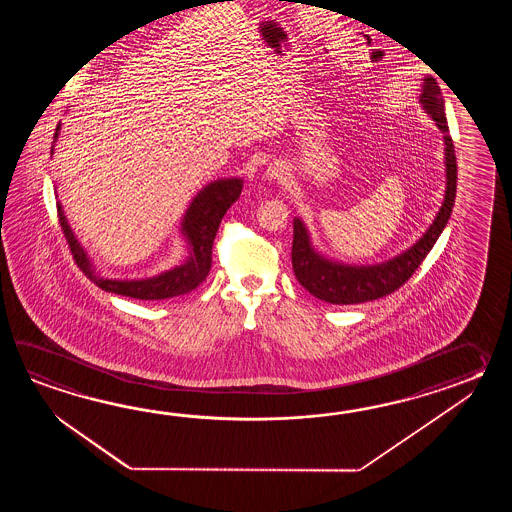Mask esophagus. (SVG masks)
<instances>
[{
    "mask_svg": "<svg viewBox=\"0 0 512 512\" xmlns=\"http://www.w3.org/2000/svg\"><path fill=\"white\" fill-rule=\"evenodd\" d=\"M267 177L282 181L283 177H285V170H283L282 166H278V164H272V166L267 168Z\"/></svg>",
    "mask_w": 512,
    "mask_h": 512,
    "instance_id": "34e87169",
    "label": "esophagus"
}]
</instances>
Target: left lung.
Returning <instances> with one entry per match:
<instances>
[{
    "label": "left lung",
    "mask_w": 512,
    "mask_h": 512,
    "mask_svg": "<svg viewBox=\"0 0 512 512\" xmlns=\"http://www.w3.org/2000/svg\"><path fill=\"white\" fill-rule=\"evenodd\" d=\"M421 104L426 113L435 120L437 128L445 135L446 190L445 201L439 208L434 223L426 230L423 238L414 243L406 252L392 260L377 265H342L320 256L311 247L309 234L300 219H294L293 269L296 280L309 293L329 304H364L397 291L423 263L426 254L432 251L435 241L446 227L452 207L456 201L457 164L454 142L448 135L445 102L435 78L426 77L421 89Z\"/></svg>",
    "instance_id": "8db88e82"
}]
</instances>
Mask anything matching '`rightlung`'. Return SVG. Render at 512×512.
Returning a JSON list of instances; mask_svg holds the SVG:
<instances>
[{
    "instance_id": "1",
    "label": "right lung",
    "mask_w": 512,
    "mask_h": 512,
    "mask_svg": "<svg viewBox=\"0 0 512 512\" xmlns=\"http://www.w3.org/2000/svg\"><path fill=\"white\" fill-rule=\"evenodd\" d=\"M58 131H60V124L56 126L55 139L58 137ZM241 188H243V181L238 177L219 179L205 186L190 203L181 227L190 247L188 260L172 271L163 272L159 276L146 278V280H108L98 276L95 269L91 267L86 251L80 247L73 230L69 227L60 203H56V210H58L60 227L69 243L71 254L77 261L80 271L84 272L91 282L108 293L120 294V296H130L137 300H164V298H174V296L190 293L199 287V283L205 282L212 267V245L218 234L219 223L227 214V210L232 207V203L240 197Z\"/></svg>"
}]
</instances>
